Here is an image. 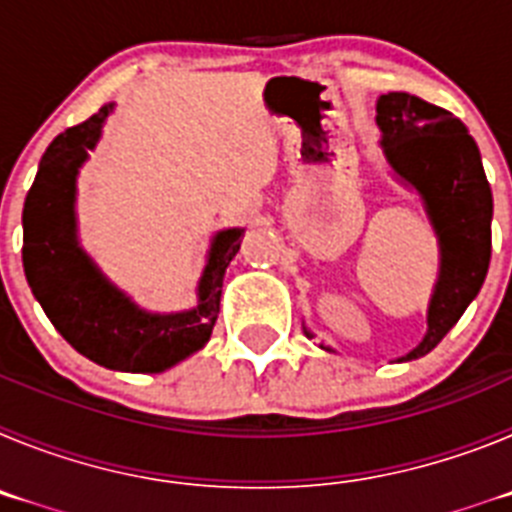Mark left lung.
I'll return each mask as SVG.
<instances>
[{"instance_id":"left-lung-1","label":"left lung","mask_w":512,"mask_h":512,"mask_svg":"<svg viewBox=\"0 0 512 512\" xmlns=\"http://www.w3.org/2000/svg\"><path fill=\"white\" fill-rule=\"evenodd\" d=\"M377 125L387 164L420 194L438 238L428 330L400 359L413 361L443 341L485 284L492 253V189L477 143L449 110L415 94L390 92L377 99ZM305 333L312 338L310 330Z\"/></svg>"}]
</instances>
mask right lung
<instances>
[{
  "instance_id": "1",
  "label": "right lung",
  "mask_w": 512,
  "mask_h": 512,
  "mask_svg": "<svg viewBox=\"0 0 512 512\" xmlns=\"http://www.w3.org/2000/svg\"><path fill=\"white\" fill-rule=\"evenodd\" d=\"M112 104L53 140L22 210V266L35 300L71 346L115 372L158 374L200 351L215 328L223 277L243 241L241 228L212 238L197 284V307L140 310L104 277L76 238V176L94 151Z\"/></svg>"
}]
</instances>
